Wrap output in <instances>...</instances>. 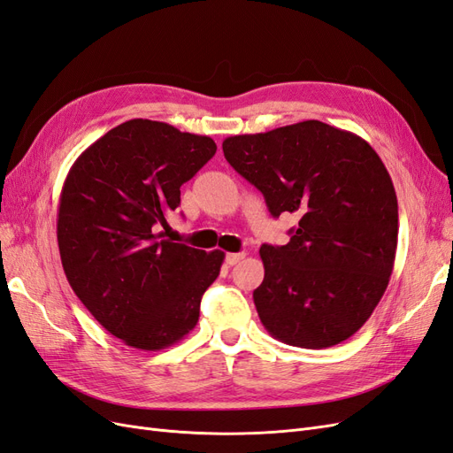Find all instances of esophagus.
<instances>
[{
  "label": "esophagus",
  "mask_w": 453,
  "mask_h": 453,
  "mask_svg": "<svg viewBox=\"0 0 453 453\" xmlns=\"http://www.w3.org/2000/svg\"><path fill=\"white\" fill-rule=\"evenodd\" d=\"M243 258H245V253H228L225 260H226L228 266H234V265H238L240 260H243Z\"/></svg>",
  "instance_id": "obj_1"
}]
</instances>
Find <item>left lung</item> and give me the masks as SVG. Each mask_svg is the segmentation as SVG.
I'll return each mask as SVG.
<instances>
[{
  "label": "left lung",
  "instance_id": "1",
  "mask_svg": "<svg viewBox=\"0 0 453 453\" xmlns=\"http://www.w3.org/2000/svg\"><path fill=\"white\" fill-rule=\"evenodd\" d=\"M228 164L265 195L273 217L296 213L285 245L265 243L253 300L283 344L323 349L353 336L388 289L399 236L389 172L357 134L303 120L230 135Z\"/></svg>",
  "mask_w": 453,
  "mask_h": 453
}]
</instances>
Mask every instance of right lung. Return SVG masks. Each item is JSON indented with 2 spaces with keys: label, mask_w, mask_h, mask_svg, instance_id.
<instances>
[{
  "label": "right lung",
  "mask_w": 453,
  "mask_h": 453,
  "mask_svg": "<svg viewBox=\"0 0 453 453\" xmlns=\"http://www.w3.org/2000/svg\"><path fill=\"white\" fill-rule=\"evenodd\" d=\"M217 150L208 135L132 119L79 155L60 193L57 238L73 293L107 333L158 351L198 323L223 251L164 240L187 183Z\"/></svg>",
  "instance_id": "obj_1"
}]
</instances>
